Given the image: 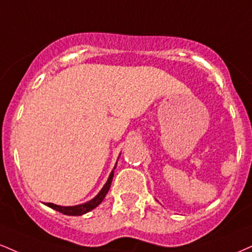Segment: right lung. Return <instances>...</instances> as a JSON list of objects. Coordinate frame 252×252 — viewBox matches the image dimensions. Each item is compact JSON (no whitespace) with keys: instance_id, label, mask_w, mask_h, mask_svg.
<instances>
[{"instance_id":"1","label":"right lung","mask_w":252,"mask_h":252,"mask_svg":"<svg viewBox=\"0 0 252 252\" xmlns=\"http://www.w3.org/2000/svg\"><path fill=\"white\" fill-rule=\"evenodd\" d=\"M116 165H117V162H116V164H115L113 170H111L110 175H109L108 181L105 182V184L103 186L102 189L99 190V192L97 193V195L94 197L93 199H90V201H88L86 203H82V204H78V205H72V207H63V205H57V204H54V203H45V205L51 209H54V210L59 211V213H61V214L68 215V216H82V215L89 213V211H92L93 209H95L96 207H98V205L101 204L103 199H104L105 195L108 193L109 189H110L111 182H113L114 170L116 169Z\"/></svg>"}]
</instances>
